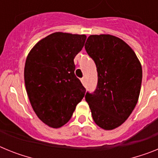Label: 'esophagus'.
<instances>
[{
  "label": "esophagus",
  "mask_w": 158,
  "mask_h": 158,
  "mask_svg": "<svg viewBox=\"0 0 158 158\" xmlns=\"http://www.w3.org/2000/svg\"><path fill=\"white\" fill-rule=\"evenodd\" d=\"M81 83L83 84L84 85H85V78H81Z\"/></svg>",
  "instance_id": "obj_1"
}]
</instances>
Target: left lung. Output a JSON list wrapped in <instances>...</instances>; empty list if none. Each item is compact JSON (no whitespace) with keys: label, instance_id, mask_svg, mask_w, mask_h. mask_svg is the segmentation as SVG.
<instances>
[{"label":"left lung","instance_id":"8db88e82","mask_svg":"<svg viewBox=\"0 0 158 158\" xmlns=\"http://www.w3.org/2000/svg\"><path fill=\"white\" fill-rule=\"evenodd\" d=\"M85 47L98 73L96 91L85 95L92 116L102 129H115L127 119L138 103L141 62L127 43L111 35H91Z\"/></svg>","mask_w":158,"mask_h":158}]
</instances>
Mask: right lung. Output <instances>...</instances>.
<instances>
[{
	"mask_svg": "<svg viewBox=\"0 0 158 158\" xmlns=\"http://www.w3.org/2000/svg\"><path fill=\"white\" fill-rule=\"evenodd\" d=\"M85 35L54 32L28 53L24 82L31 105L43 123L59 128L69 122L85 89L75 76V56L85 45Z\"/></svg>",
	"mask_w": 158,
	"mask_h": 158,
	"instance_id": "obj_1",
	"label": "right lung"
}]
</instances>
